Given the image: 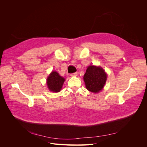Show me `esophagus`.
Segmentation results:
<instances>
[{
	"mask_svg": "<svg viewBox=\"0 0 147 147\" xmlns=\"http://www.w3.org/2000/svg\"><path fill=\"white\" fill-rule=\"evenodd\" d=\"M77 75H78V73H77V72H75V73H73V74H70V76L75 77V76H77Z\"/></svg>",
	"mask_w": 147,
	"mask_h": 147,
	"instance_id": "esophagus-1",
	"label": "esophagus"
}]
</instances>
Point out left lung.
<instances>
[{"mask_svg":"<svg viewBox=\"0 0 147 147\" xmlns=\"http://www.w3.org/2000/svg\"><path fill=\"white\" fill-rule=\"evenodd\" d=\"M83 79L88 90L98 92L104 86L107 80V74L100 67L91 65L86 69Z\"/></svg>","mask_w":147,"mask_h":147,"instance_id":"8db88e82","label":"left lung"}]
</instances>
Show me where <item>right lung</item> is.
I'll use <instances>...</instances> for the list:
<instances>
[{
	"label": "right lung",
	"instance_id": "add662e5",
	"mask_svg": "<svg viewBox=\"0 0 147 147\" xmlns=\"http://www.w3.org/2000/svg\"><path fill=\"white\" fill-rule=\"evenodd\" d=\"M65 79L56 72H52L47 78V85L51 91L57 92L61 90Z\"/></svg>",
	"mask_w": 147,
	"mask_h": 147
}]
</instances>
